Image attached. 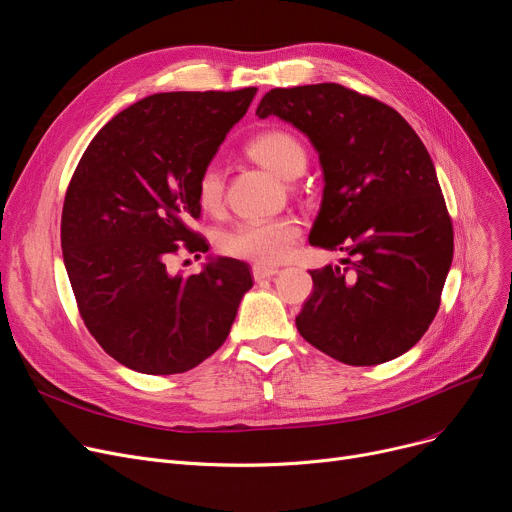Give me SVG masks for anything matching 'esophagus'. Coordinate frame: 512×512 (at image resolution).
<instances>
[{"label":"esophagus","instance_id":"obj_1","mask_svg":"<svg viewBox=\"0 0 512 512\" xmlns=\"http://www.w3.org/2000/svg\"><path fill=\"white\" fill-rule=\"evenodd\" d=\"M278 274L276 267H265V265H253V278L255 282H261V280H270Z\"/></svg>","mask_w":512,"mask_h":512}]
</instances>
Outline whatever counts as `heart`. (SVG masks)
<instances>
[{
  "label": "heart",
  "instance_id": "obj_1",
  "mask_svg": "<svg viewBox=\"0 0 512 512\" xmlns=\"http://www.w3.org/2000/svg\"><path fill=\"white\" fill-rule=\"evenodd\" d=\"M247 155L284 180L299 178L307 168L303 143L284 128L259 132L247 143ZM195 197L203 211H218L222 207L224 174L218 166L209 164L201 170L195 184ZM299 236L301 226L294 218L238 222L218 232L215 247L222 255L267 267L284 261Z\"/></svg>",
  "mask_w": 512,
  "mask_h": 512
}]
</instances>
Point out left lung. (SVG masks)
<instances>
[{"label": "left lung", "instance_id": "1", "mask_svg": "<svg viewBox=\"0 0 512 512\" xmlns=\"http://www.w3.org/2000/svg\"><path fill=\"white\" fill-rule=\"evenodd\" d=\"M272 114L307 134L324 168L309 242L348 255L309 272L297 330L346 365L400 357L434 321L454 251L432 157L394 107L336 83L272 89L257 116Z\"/></svg>", "mask_w": 512, "mask_h": 512}]
</instances>
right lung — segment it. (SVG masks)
I'll return each instance as SVG.
<instances>
[{
  "instance_id": "add662e5",
  "label": "right lung",
  "mask_w": 512,
  "mask_h": 512,
  "mask_svg": "<svg viewBox=\"0 0 512 512\" xmlns=\"http://www.w3.org/2000/svg\"><path fill=\"white\" fill-rule=\"evenodd\" d=\"M257 87L149 95L107 122L70 178L62 253L76 307L118 363L149 375L184 373L230 334L253 278L222 257L201 274L170 276L180 251L205 253L195 184Z\"/></svg>"
}]
</instances>
